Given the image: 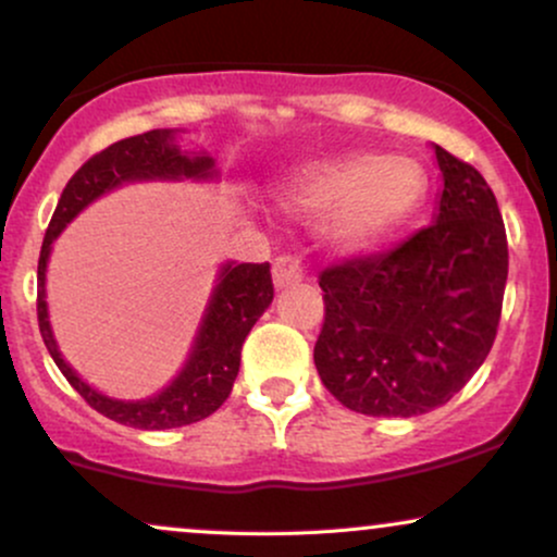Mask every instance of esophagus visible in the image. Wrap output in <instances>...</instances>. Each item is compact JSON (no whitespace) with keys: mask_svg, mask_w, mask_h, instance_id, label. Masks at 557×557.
<instances>
[{"mask_svg":"<svg viewBox=\"0 0 557 557\" xmlns=\"http://www.w3.org/2000/svg\"><path fill=\"white\" fill-rule=\"evenodd\" d=\"M272 280L274 287H290L304 280V261L300 257H293V253H285V257H277L272 264Z\"/></svg>","mask_w":557,"mask_h":557,"instance_id":"esophagus-1","label":"esophagus"}]
</instances>
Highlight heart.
<instances>
[{"instance_id":"1","label":"heart","mask_w":557,"mask_h":557,"mask_svg":"<svg viewBox=\"0 0 557 557\" xmlns=\"http://www.w3.org/2000/svg\"><path fill=\"white\" fill-rule=\"evenodd\" d=\"M426 198V172L403 154H348L298 170L283 185V207L300 216L327 214L337 246L359 248L406 225Z\"/></svg>"}]
</instances>
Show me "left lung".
<instances>
[{"label": "left lung", "instance_id": "1", "mask_svg": "<svg viewBox=\"0 0 557 557\" xmlns=\"http://www.w3.org/2000/svg\"><path fill=\"white\" fill-rule=\"evenodd\" d=\"M434 154L445 181L437 222L319 274L317 372L367 417L443 406L487 359L500 324L508 238L495 194L469 162L443 146Z\"/></svg>", "mask_w": 557, "mask_h": 557}]
</instances>
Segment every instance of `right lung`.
Wrapping results in <instances>:
<instances>
[{"label": "right lung", "instance_id": "1", "mask_svg": "<svg viewBox=\"0 0 557 557\" xmlns=\"http://www.w3.org/2000/svg\"><path fill=\"white\" fill-rule=\"evenodd\" d=\"M214 162L207 154L185 157L175 146L172 131H149L140 136L123 138L94 154L83 168L70 177L57 203L52 222L44 235L41 257H38V296L36 314L44 345L65 380L78 389V395L94 411L104 413L117 424L133 430H172L212 417L216 408L227 400L235 376L240 369V348L257 319L272 304L274 287L270 261L264 264H227L220 274L212 304L203 317L194 354L188 363L168 389L149 400H114L88 387L57 350V343L49 330L47 300H44V277H47V259L52 251V240L62 227L81 212L83 207L99 198L107 190L117 188L127 181H149V177H209Z\"/></svg>", "mask_w": 557, "mask_h": 557}]
</instances>
